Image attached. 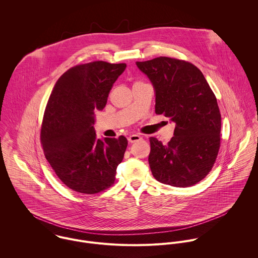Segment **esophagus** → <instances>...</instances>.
<instances>
[{
	"mask_svg": "<svg viewBox=\"0 0 258 258\" xmlns=\"http://www.w3.org/2000/svg\"><path fill=\"white\" fill-rule=\"evenodd\" d=\"M142 139V137L140 136V135H137V134H134V135H131V136H129L128 137V141H129V143H135V142H137V141H139V140H141Z\"/></svg>",
	"mask_w": 258,
	"mask_h": 258,
	"instance_id": "obj_1",
	"label": "esophagus"
}]
</instances>
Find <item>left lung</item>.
<instances>
[{"instance_id":"obj_1","label":"left lung","mask_w":258,"mask_h":258,"mask_svg":"<svg viewBox=\"0 0 258 258\" xmlns=\"http://www.w3.org/2000/svg\"><path fill=\"white\" fill-rule=\"evenodd\" d=\"M136 64L155 88L156 114L176 123L167 145L150 137L148 161L154 178L177 187L199 183L211 172L221 146V112L215 93L188 61L160 56Z\"/></svg>"}]
</instances>
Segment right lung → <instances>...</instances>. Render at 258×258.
Returning <instances> with one entry per match:
<instances>
[{"mask_svg":"<svg viewBox=\"0 0 258 258\" xmlns=\"http://www.w3.org/2000/svg\"><path fill=\"white\" fill-rule=\"evenodd\" d=\"M126 63L92 61L70 69L56 81L40 129L44 156L58 179L77 192L94 195L114 184L128 141L96 138L94 112L102 110Z\"/></svg>","mask_w":258,"mask_h":258,"instance_id":"right-lung-1","label":"right lung"}]
</instances>
